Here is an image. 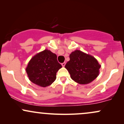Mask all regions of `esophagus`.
Instances as JSON below:
<instances>
[{
  "instance_id": "esophagus-1",
  "label": "esophagus",
  "mask_w": 124,
  "mask_h": 124,
  "mask_svg": "<svg viewBox=\"0 0 124 124\" xmlns=\"http://www.w3.org/2000/svg\"><path fill=\"white\" fill-rule=\"evenodd\" d=\"M65 65H66V63H65V62H63V63H62V66H63V67H64L65 66Z\"/></svg>"
}]
</instances>
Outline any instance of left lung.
Segmentation results:
<instances>
[{"label":"left lung","mask_w":124,"mask_h":124,"mask_svg":"<svg viewBox=\"0 0 124 124\" xmlns=\"http://www.w3.org/2000/svg\"><path fill=\"white\" fill-rule=\"evenodd\" d=\"M70 61L65 68L70 75V78L76 83L86 85L93 81L99 76L100 65L94 57L76 50L69 55Z\"/></svg>","instance_id":"1"}]
</instances>
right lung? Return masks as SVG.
Segmentation results:
<instances>
[{"label":"right lung","instance_id":"add662e5","mask_svg":"<svg viewBox=\"0 0 124 124\" xmlns=\"http://www.w3.org/2000/svg\"><path fill=\"white\" fill-rule=\"evenodd\" d=\"M62 68L56 54L48 49L34 55L28 62L26 72L30 80L41 87L51 85L56 78V72Z\"/></svg>","mask_w":124,"mask_h":124}]
</instances>
